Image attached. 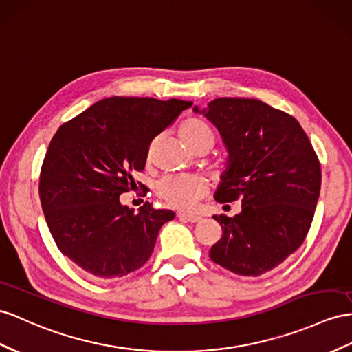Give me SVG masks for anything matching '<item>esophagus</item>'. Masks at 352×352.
Segmentation results:
<instances>
[{
  "instance_id": "1",
  "label": "esophagus",
  "mask_w": 352,
  "mask_h": 352,
  "mask_svg": "<svg viewBox=\"0 0 352 352\" xmlns=\"http://www.w3.org/2000/svg\"><path fill=\"white\" fill-rule=\"evenodd\" d=\"M178 219L186 220V221H188V223H197V221H201V220H202L201 215H196V214H186V212H179V214H178Z\"/></svg>"
}]
</instances>
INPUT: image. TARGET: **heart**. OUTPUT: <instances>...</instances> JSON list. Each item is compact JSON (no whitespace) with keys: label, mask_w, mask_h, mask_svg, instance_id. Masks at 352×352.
I'll list each match as a JSON object with an SVG mask.
<instances>
[{"label":"heart","mask_w":352,"mask_h":352,"mask_svg":"<svg viewBox=\"0 0 352 352\" xmlns=\"http://www.w3.org/2000/svg\"><path fill=\"white\" fill-rule=\"evenodd\" d=\"M179 137L190 148L199 146L211 148L215 141L210 124L199 119H188L179 126ZM205 192L206 186L202 179L190 175H166L156 184L159 199L177 210H192Z\"/></svg>","instance_id":"b5f03b06"}]
</instances>
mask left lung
Masks as SVG:
<instances>
[{
    "instance_id": "1",
    "label": "left lung",
    "mask_w": 352,
    "mask_h": 352,
    "mask_svg": "<svg viewBox=\"0 0 352 352\" xmlns=\"http://www.w3.org/2000/svg\"><path fill=\"white\" fill-rule=\"evenodd\" d=\"M193 111L217 128L229 153L215 201L242 202L235 217L212 215L223 235L210 257L236 275H263L308 235L321 187L317 153L294 117L258 99L217 98Z\"/></svg>"
}]
</instances>
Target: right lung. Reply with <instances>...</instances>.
I'll return each instance as SVG.
<instances>
[{
    "instance_id": "1",
    "label": "right lung",
    "mask_w": 352,
    "mask_h": 352,
    "mask_svg": "<svg viewBox=\"0 0 352 352\" xmlns=\"http://www.w3.org/2000/svg\"><path fill=\"white\" fill-rule=\"evenodd\" d=\"M190 101L111 96L64 123L52 138L40 174V201L59 251L96 278L140 269L160 228L175 214L144 204L133 212L120 195L146 166L156 135Z\"/></svg>"
}]
</instances>
